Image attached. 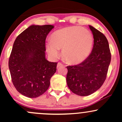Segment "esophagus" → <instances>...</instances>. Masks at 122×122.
<instances>
[{
    "label": "esophagus",
    "mask_w": 122,
    "mask_h": 122,
    "mask_svg": "<svg viewBox=\"0 0 122 122\" xmlns=\"http://www.w3.org/2000/svg\"><path fill=\"white\" fill-rule=\"evenodd\" d=\"M64 66L62 64H61V62H58V64H57V68H59V67H61V66Z\"/></svg>",
    "instance_id": "1"
}]
</instances>
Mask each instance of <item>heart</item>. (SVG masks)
<instances>
[{
  "label": "heart",
  "instance_id": "b5f03b06",
  "mask_svg": "<svg viewBox=\"0 0 122 122\" xmlns=\"http://www.w3.org/2000/svg\"><path fill=\"white\" fill-rule=\"evenodd\" d=\"M45 45L50 57L58 58L62 49L63 58L67 62L76 64L82 62L90 54L93 44V35L80 26H69L59 29L51 35Z\"/></svg>",
  "mask_w": 122,
  "mask_h": 122
}]
</instances>
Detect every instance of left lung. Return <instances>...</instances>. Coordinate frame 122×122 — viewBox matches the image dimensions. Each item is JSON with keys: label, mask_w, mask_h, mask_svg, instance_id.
Wrapping results in <instances>:
<instances>
[{"label": "left lung", "mask_w": 122, "mask_h": 122, "mask_svg": "<svg viewBox=\"0 0 122 122\" xmlns=\"http://www.w3.org/2000/svg\"><path fill=\"white\" fill-rule=\"evenodd\" d=\"M94 38L92 52L79 65L66 66V82L73 93L86 96L97 91L106 80L111 56L108 42L105 36L89 25Z\"/></svg>", "instance_id": "1"}]
</instances>
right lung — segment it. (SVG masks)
Masks as SVG:
<instances>
[{"instance_id": "add662e5", "label": "right lung", "mask_w": 122, "mask_h": 122, "mask_svg": "<svg viewBox=\"0 0 122 122\" xmlns=\"http://www.w3.org/2000/svg\"><path fill=\"white\" fill-rule=\"evenodd\" d=\"M54 26L34 25L27 28L14 43L8 61L12 83L19 93L36 98L49 87L57 62L45 57V40Z\"/></svg>"}]
</instances>
